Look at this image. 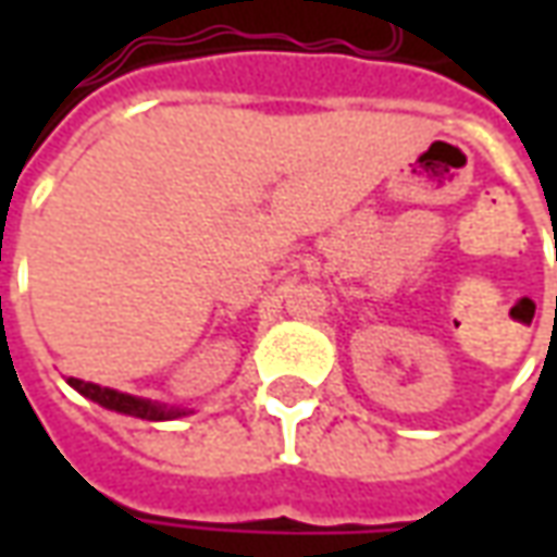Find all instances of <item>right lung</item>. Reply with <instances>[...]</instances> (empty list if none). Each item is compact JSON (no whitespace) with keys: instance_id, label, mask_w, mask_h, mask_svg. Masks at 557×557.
Listing matches in <instances>:
<instances>
[{"instance_id":"1","label":"right lung","mask_w":557,"mask_h":557,"mask_svg":"<svg viewBox=\"0 0 557 557\" xmlns=\"http://www.w3.org/2000/svg\"><path fill=\"white\" fill-rule=\"evenodd\" d=\"M67 385L74 387L77 394H83L91 403H98L103 409L119 411V414H127V418L139 420H175L190 414V409H178V406H166V403H154V399L134 397V394H122V391H113V387H101L95 382H83V379H67Z\"/></svg>"}]
</instances>
